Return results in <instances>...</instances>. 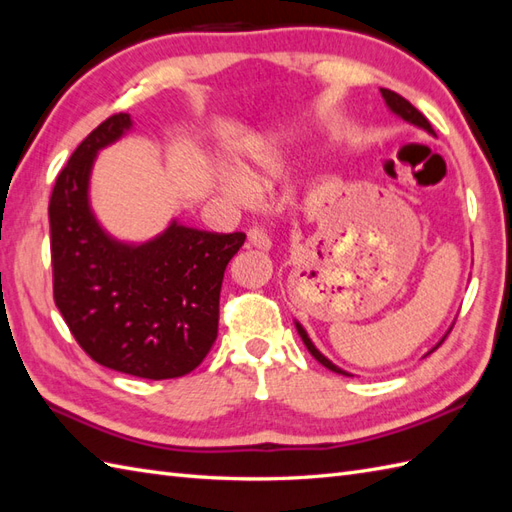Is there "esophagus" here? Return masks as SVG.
<instances>
[{
    "instance_id": "esophagus-1",
    "label": "esophagus",
    "mask_w": 512,
    "mask_h": 512,
    "mask_svg": "<svg viewBox=\"0 0 512 512\" xmlns=\"http://www.w3.org/2000/svg\"><path fill=\"white\" fill-rule=\"evenodd\" d=\"M247 243L256 249H263V252H267V249L271 247V239L260 228H252L247 232Z\"/></svg>"
}]
</instances>
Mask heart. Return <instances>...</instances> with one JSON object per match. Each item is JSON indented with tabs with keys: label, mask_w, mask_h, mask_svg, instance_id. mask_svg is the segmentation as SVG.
<instances>
[{
	"label": "heart",
	"mask_w": 512,
	"mask_h": 512,
	"mask_svg": "<svg viewBox=\"0 0 512 512\" xmlns=\"http://www.w3.org/2000/svg\"><path fill=\"white\" fill-rule=\"evenodd\" d=\"M286 169H289V147L276 136H256L247 139L241 147L239 160H236V171L226 173L219 180L221 193L230 197L232 202H247L249 186L252 189H269L276 184Z\"/></svg>",
	"instance_id": "1"
}]
</instances>
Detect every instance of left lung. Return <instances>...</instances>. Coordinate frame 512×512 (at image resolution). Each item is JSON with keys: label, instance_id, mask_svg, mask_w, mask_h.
Returning <instances> with one entry per match:
<instances>
[{"label": "left lung", "instance_id": "1", "mask_svg": "<svg viewBox=\"0 0 512 512\" xmlns=\"http://www.w3.org/2000/svg\"><path fill=\"white\" fill-rule=\"evenodd\" d=\"M380 93H382V97H384V102H386V106H389V110L393 112V115H397V117H402L404 121H408V123H413V126H417V128H423L426 132H430V134H434V130H432V126H430V121L421 115V112L408 102V99H404L402 95H397L395 91H389V89H380ZM295 328H297V332H299V336H302V341H304V345H306V350L315 356V360L317 363H321L323 367H328L330 371H334V373H341V376H352V373H347V371H343L341 367H336L332 360H328L326 356H323L317 347L313 345V341L308 339V334H306V330L302 328V323L299 321H295ZM452 330V328H450ZM450 330H447V334H450ZM445 334V336H447ZM445 336L443 339L439 341V345L445 341ZM436 345V347H439ZM436 347H432V350L428 352V354H432Z\"/></svg>", "mask_w": 512, "mask_h": 512}]
</instances>
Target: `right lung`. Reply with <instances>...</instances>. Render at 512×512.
I'll return each mask as SVG.
<instances>
[{
    "instance_id": "add662e5",
    "label": "right lung",
    "mask_w": 512,
    "mask_h": 512,
    "mask_svg": "<svg viewBox=\"0 0 512 512\" xmlns=\"http://www.w3.org/2000/svg\"><path fill=\"white\" fill-rule=\"evenodd\" d=\"M132 128L117 112L86 136L58 173L49 199L54 302L95 363L128 376L191 373L213 347L219 293L243 232L217 234L176 219L147 243H123L99 226L89 180L99 149Z\"/></svg>"
}]
</instances>
